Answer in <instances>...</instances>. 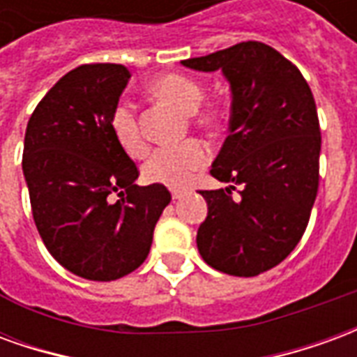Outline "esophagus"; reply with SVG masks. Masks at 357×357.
<instances>
[{
	"label": "esophagus",
	"mask_w": 357,
	"mask_h": 357,
	"mask_svg": "<svg viewBox=\"0 0 357 357\" xmlns=\"http://www.w3.org/2000/svg\"><path fill=\"white\" fill-rule=\"evenodd\" d=\"M183 195H185L183 189H172V199H181Z\"/></svg>",
	"instance_id": "34e87169"
}]
</instances>
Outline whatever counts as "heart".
<instances>
[{"mask_svg":"<svg viewBox=\"0 0 357 357\" xmlns=\"http://www.w3.org/2000/svg\"><path fill=\"white\" fill-rule=\"evenodd\" d=\"M151 91L160 101L176 107L187 116L195 114L202 102V88L199 82L181 74H166L151 84ZM216 118H201V124H214ZM110 130L118 147L126 155L139 158L147 153V139L141 128L139 114L132 102L120 101L110 112ZM210 149L199 139H191L179 147L158 149L143 164V178L149 183L168 187H185L208 164Z\"/></svg>","mask_w":357,"mask_h":357,"instance_id":"heart-1","label":"heart"}]
</instances>
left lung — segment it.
I'll return each instance as SVG.
<instances>
[{
  "mask_svg": "<svg viewBox=\"0 0 357 357\" xmlns=\"http://www.w3.org/2000/svg\"><path fill=\"white\" fill-rule=\"evenodd\" d=\"M181 65L222 70L231 89L229 135L210 170L227 187L201 191L208 214L197 247L218 271L260 275L291 255L312 214L321 151L314 95L298 68L262 42Z\"/></svg>",
  "mask_w": 357,
  "mask_h": 357,
  "instance_id": "1",
  "label": "left lung"
}]
</instances>
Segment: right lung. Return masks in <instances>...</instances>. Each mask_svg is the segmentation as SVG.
<instances>
[{
    "label": "right lung",
    "instance_id": "1",
    "mask_svg": "<svg viewBox=\"0 0 357 357\" xmlns=\"http://www.w3.org/2000/svg\"><path fill=\"white\" fill-rule=\"evenodd\" d=\"M128 80L122 65L74 68L38 102L24 135L22 172L40 237L63 268L89 281L139 268L172 201L162 183L135 185L139 170L110 130Z\"/></svg>",
    "mask_w": 357,
    "mask_h": 357
}]
</instances>
